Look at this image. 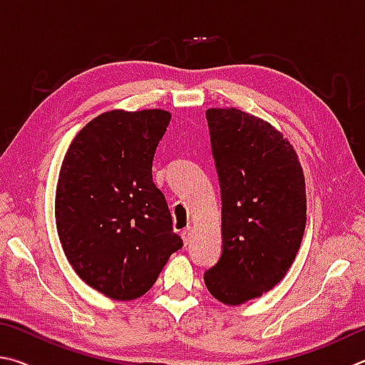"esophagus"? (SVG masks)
<instances>
[{
  "label": "esophagus",
  "instance_id": "esophagus-1",
  "mask_svg": "<svg viewBox=\"0 0 365 365\" xmlns=\"http://www.w3.org/2000/svg\"><path fill=\"white\" fill-rule=\"evenodd\" d=\"M181 237H182V240H184V245H187L190 237H192V227L187 226L186 229H184V231L181 232Z\"/></svg>",
  "mask_w": 365,
  "mask_h": 365
}]
</instances>
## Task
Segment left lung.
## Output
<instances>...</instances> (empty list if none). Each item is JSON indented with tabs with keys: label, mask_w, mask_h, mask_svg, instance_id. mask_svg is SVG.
<instances>
[{
	"label": "left lung",
	"mask_w": 365,
	"mask_h": 365,
	"mask_svg": "<svg viewBox=\"0 0 365 365\" xmlns=\"http://www.w3.org/2000/svg\"><path fill=\"white\" fill-rule=\"evenodd\" d=\"M221 187L222 253L205 272L208 292L237 306L284 279L306 226L303 168L271 123L239 108H208Z\"/></svg>",
	"instance_id": "8db88e82"
}]
</instances>
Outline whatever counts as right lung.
<instances>
[{
    "label": "right lung",
    "instance_id": "obj_1",
    "mask_svg": "<svg viewBox=\"0 0 365 365\" xmlns=\"http://www.w3.org/2000/svg\"><path fill=\"white\" fill-rule=\"evenodd\" d=\"M170 120L160 108L101 113L63 157L56 189L63 253L81 280L112 299L143 297L182 247L152 181L153 155Z\"/></svg>",
    "mask_w": 365,
    "mask_h": 365
}]
</instances>
